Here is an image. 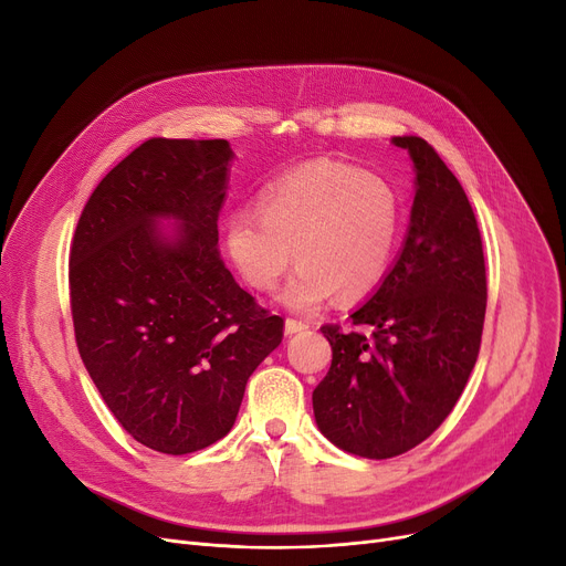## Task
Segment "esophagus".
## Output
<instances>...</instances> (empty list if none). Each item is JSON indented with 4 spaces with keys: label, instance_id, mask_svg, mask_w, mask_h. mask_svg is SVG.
<instances>
[{
    "label": "esophagus",
    "instance_id": "1",
    "mask_svg": "<svg viewBox=\"0 0 566 566\" xmlns=\"http://www.w3.org/2000/svg\"><path fill=\"white\" fill-rule=\"evenodd\" d=\"M310 328L307 323H303V321H293V318H286L284 321V335H298V333H305Z\"/></svg>",
    "mask_w": 566,
    "mask_h": 566
}]
</instances>
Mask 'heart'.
Returning <instances> with one entry per match:
<instances>
[{
    "instance_id": "heart-1",
    "label": "heart",
    "mask_w": 566,
    "mask_h": 566,
    "mask_svg": "<svg viewBox=\"0 0 566 566\" xmlns=\"http://www.w3.org/2000/svg\"><path fill=\"white\" fill-rule=\"evenodd\" d=\"M401 231L397 190L376 174L335 160L295 167L259 197V216L235 213L224 245L241 277L256 291L277 286L295 259L298 271L280 303L316 314L339 293L358 301L378 286Z\"/></svg>"
}]
</instances>
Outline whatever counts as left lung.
I'll use <instances>...</instances> for the list:
<instances>
[{
  "instance_id": "8db88e82",
  "label": "left lung",
  "mask_w": 566,
  "mask_h": 566,
  "mask_svg": "<svg viewBox=\"0 0 566 566\" xmlns=\"http://www.w3.org/2000/svg\"><path fill=\"white\" fill-rule=\"evenodd\" d=\"M392 144L415 169L403 245L348 316L371 337L321 328L333 365L312 395L318 431L365 459L399 457L442 424L478 363L486 314L482 235L461 184L427 139Z\"/></svg>"
}]
</instances>
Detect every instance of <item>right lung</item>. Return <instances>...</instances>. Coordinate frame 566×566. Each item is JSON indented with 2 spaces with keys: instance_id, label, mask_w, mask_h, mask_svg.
Returning <instances> with one entry per match:
<instances>
[{
  "instance_id": "obj_1",
  "label": "right lung",
  "mask_w": 566,
  "mask_h": 566,
  "mask_svg": "<svg viewBox=\"0 0 566 566\" xmlns=\"http://www.w3.org/2000/svg\"><path fill=\"white\" fill-rule=\"evenodd\" d=\"M231 160L227 139H148L98 184L73 238L80 358L118 424L163 454L227 436L282 342V318L218 250Z\"/></svg>"
}]
</instances>
